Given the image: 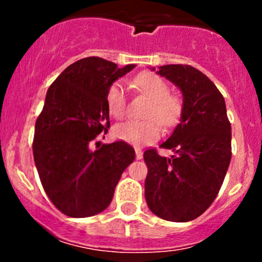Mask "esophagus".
Wrapping results in <instances>:
<instances>
[{
    "mask_svg": "<svg viewBox=\"0 0 262 262\" xmlns=\"http://www.w3.org/2000/svg\"><path fill=\"white\" fill-rule=\"evenodd\" d=\"M136 158L137 160H142L143 158V152L139 148H136Z\"/></svg>",
    "mask_w": 262,
    "mask_h": 262,
    "instance_id": "esophagus-1",
    "label": "esophagus"
}]
</instances>
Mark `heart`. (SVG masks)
<instances>
[{
  "mask_svg": "<svg viewBox=\"0 0 262 262\" xmlns=\"http://www.w3.org/2000/svg\"><path fill=\"white\" fill-rule=\"evenodd\" d=\"M133 86L137 91L149 100L146 120H126L114 126V136L118 139L136 146L155 142L165 128H172L180 121L184 112V101L179 95L170 94V86L163 78L152 72H142L136 76ZM106 106L109 114L116 119L125 115L126 97L119 82L110 84L106 91Z\"/></svg>",
  "mask_w": 262,
  "mask_h": 262,
  "instance_id": "obj_1",
  "label": "heart"
}]
</instances>
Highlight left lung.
Here are the masks:
<instances>
[{
	"label": "left lung",
	"instance_id": "left-lung-1",
	"mask_svg": "<svg viewBox=\"0 0 262 262\" xmlns=\"http://www.w3.org/2000/svg\"><path fill=\"white\" fill-rule=\"evenodd\" d=\"M157 73L181 90L184 112L160 146L175 155L161 157L153 148L144 152V195L150 212L160 218L189 222L202 215L221 190L232 157L231 123L223 96L199 70L167 64Z\"/></svg>",
	"mask_w": 262,
	"mask_h": 262
}]
</instances>
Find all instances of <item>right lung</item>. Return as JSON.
<instances>
[{
  "mask_svg": "<svg viewBox=\"0 0 262 262\" xmlns=\"http://www.w3.org/2000/svg\"><path fill=\"white\" fill-rule=\"evenodd\" d=\"M134 67L83 58L68 66L47 92L35 123L34 161L50 202L66 215L84 218L106 209L121 173L136 158L123 141L90 148L110 126L107 89Z\"/></svg>",
  "mask_w": 262,
  "mask_h": 262,
  "instance_id": "obj_1",
  "label": "right lung"
}]
</instances>
